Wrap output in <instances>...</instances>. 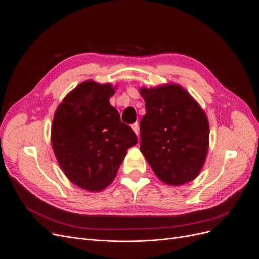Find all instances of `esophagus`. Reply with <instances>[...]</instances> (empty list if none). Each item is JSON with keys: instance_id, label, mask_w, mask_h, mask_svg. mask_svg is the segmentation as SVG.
<instances>
[{"instance_id": "34e87169", "label": "esophagus", "mask_w": 259, "mask_h": 259, "mask_svg": "<svg viewBox=\"0 0 259 259\" xmlns=\"http://www.w3.org/2000/svg\"><path fill=\"white\" fill-rule=\"evenodd\" d=\"M131 128H132V130L136 132V135L139 137V133H140V128H139V123L138 122H135V123H132L131 124Z\"/></svg>"}]
</instances>
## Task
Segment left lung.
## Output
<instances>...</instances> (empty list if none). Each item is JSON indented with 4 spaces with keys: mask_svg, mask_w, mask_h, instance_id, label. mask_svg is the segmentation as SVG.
I'll return each mask as SVG.
<instances>
[{
    "mask_svg": "<svg viewBox=\"0 0 259 259\" xmlns=\"http://www.w3.org/2000/svg\"><path fill=\"white\" fill-rule=\"evenodd\" d=\"M146 114L140 122L141 152L157 177L181 186L197 177L209 146L204 110L184 88L165 84L141 88Z\"/></svg>",
    "mask_w": 259,
    "mask_h": 259,
    "instance_id": "left-lung-1",
    "label": "left lung"
}]
</instances>
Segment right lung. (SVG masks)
I'll use <instances>...</instances> for the list:
<instances>
[{
  "label": "right lung",
  "mask_w": 259,
  "mask_h": 259,
  "mask_svg": "<svg viewBox=\"0 0 259 259\" xmlns=\"http://www.w3.org/2000/svg\"><path fill=\"white\" fill-rule=\"evenodd\" d=\"M115 89L81 83L57 107L52 121L51 144L61 168L72 184L91 192L112 183L128 148L138 143L110 104Z\"/></svg>",
  "instance_id": "right-lung-1"
}]
</instances>
